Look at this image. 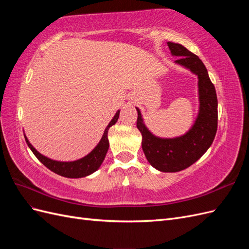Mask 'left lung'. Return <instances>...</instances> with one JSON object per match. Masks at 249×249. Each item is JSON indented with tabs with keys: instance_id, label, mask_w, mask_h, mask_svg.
<instances>
[{
	"instance_id": "obj_1",
	"label": "left lung",
	"mask_w": 249,
	"mask_h": 249,
	"mask_svg": "<svg viewBox=\"0 0 249 249\" xmlns=\"http://www.w3.org/2000/svg\"><path fill=\"white\" fill-rule=\"evenodd\" d=\"M176 63L196 74L199 110L190 130L175 138L157 137L143 122L138 112L137 127L142 135V149L153 167L163 172H178L188 168L205 154L213 143L217 131L218 102L216 90L201 60L179 43L167 42Z\"/></svg>"
}]
</instances>
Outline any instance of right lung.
Returning a JSON list of instances; mask_svg holds the SVG:
<instances>
[{"label":"right lung","mask_w":249,"mask_h":249,"mask_svg":"<svg viewBox=\"0 0 249 249\" xmlns=\"http://www.w3.org/2000/svg\"><path fill=\"white\" fill-rule=\"evenodd\" d=\"M119 112L118 110L114 117L111 119V122L107 125L106 129H105V132L103 134V137L101 141L97 144L91 152H90L87 156L81 158L79 160L76 161H71V162H60V161H55L52 160L50 158L41 155L40 153L37 152V150L34 148V146L29 142L28 138L25 135V139L28 146L30 149L32 150L35 157L38 159L44 166L48 167L50 170L53 172L57 173L59 176H62L65 178H84L89 175H91L94 171L100 168L102 165L105 157H106V154L109 149V140H108V131L110 127L115 124L117 119L119 117Z\"/></svg>","instance_id":"1"}]
</instances>
